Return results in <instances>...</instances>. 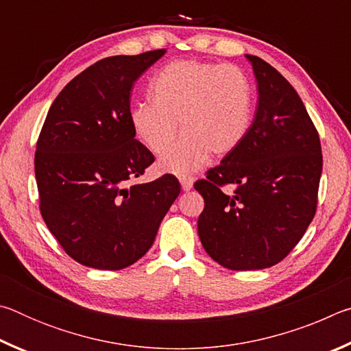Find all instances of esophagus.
<instances>
[{"mask_svg":"<svg viewBox=\"0 0 351 351\" xmlns=\"http://www.w3.org/2000/svg\"><path fill=\"white\" fill-rule=\"evenodd\" d=\"M180 182H181V187L184 192H187V190H190L193 187V178H180Z\"/></svg>","mask_w":351,"mask_h":351,"instance_id":"esophagus-1","label":"esophagus"}]
</instances>
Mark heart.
Returning a JSON list of instances; mask_svg holds the SVG:
<instances>
[{"mask_svg": "<svg viewBox=\"0 0 351 351\" xmlns=\"http://www.w3.org/2000/svg\"><path fill=\"white\" fill-rule=\"evenodd\" d=\"M150 94L152 100L132 106L130 122L154 154L169 150L180 122L184 136L159 161L167 173L190 175L210 153L217 158L232 153L251 127V85L232 64L171 62L154 75Z\"/></svg>", "mask_w": 351, "mask_h": 351, "instance_id": "heart-1", "label": "heart"}]
</instances>
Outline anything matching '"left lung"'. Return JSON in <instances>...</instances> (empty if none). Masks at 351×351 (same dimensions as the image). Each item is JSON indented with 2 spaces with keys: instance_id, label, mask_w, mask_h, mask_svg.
I'll return each mask as SVG.
<instances>
[{
  "instance_id": "1",
  "label": "left lung",
  "mask_w": 351,
  "mask_h": 351,
  "mask_svg": "<svg viewBox=\"0 0 351 351\" xmlns=\"http://www.w3.org/2000/svg\"><path fill=\"white\" fill-rule=\"evenodd\" d=\"M258 88L255 119L241 144L206 180L195 182L204 210L198 235L206 252L232 271L265 269L293 251L317 206L322 148L291 83L246 54ZM230 185L234 193H223Z\"/></svg>"
}]
</instances>
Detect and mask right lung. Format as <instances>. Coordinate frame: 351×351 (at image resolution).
I'll return each mask as SVG.
<instances>
[{"label": "right lung", "instance_id": "add662e5", "mask_svg": "<svg viewBox=\"0 0 351 351\" xmlns=\"http://www.w3.org/2000/svg\"><path fill=\"white\" fill-rule=\"evenodd\" d=\"M164 54L99 60L74 77L47 111L35 152L40 212L80 265L117 271L138 261L181 192L173 175L128 186L154 161L134 139L130 91Z\"/></svg>", "mask_w": 351, "mask_h": 351}]
</instances>
